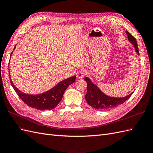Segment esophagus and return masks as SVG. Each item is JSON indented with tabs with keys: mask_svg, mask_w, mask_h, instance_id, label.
I'll use <instances>...</instances> for the list:
<instances>
[{
	"mask_svg": "<svg viewBox=\"0 0 153 153\" xmlns=\"http://www.w3.org/2000/svg\"><path fill=\"white\" fill-rule=\"evenodd\" d=\"M86 71H84V70H81V71L77 72V78H79V79H81V78L83 77L86 75Z\"/></svg>",
	"mask_w": 153,
	"mask_h": 153,
	"instance_id": "34e87169",
	"label": "esophagus"
}]
</instances>
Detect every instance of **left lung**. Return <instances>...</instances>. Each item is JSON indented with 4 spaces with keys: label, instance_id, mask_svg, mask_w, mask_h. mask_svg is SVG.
<instances>
[{
    "label": "left lung",
    "instance_id": "left-lung-1",
    "mask_svg": "<svg viewBox=\"0 0 153 153\" xmlns=\"http://www.w3.org/2000/svg\"><path fill=\"white\" fill-rule=\"evenodd\" d=\"M129 41L134 45L135 50L139 54L138 47L136 39L128 31H126ZM85 80L87 83V92L85 95V99L90 106L97 110H108L120 104H123L131 96L132 94L125 97L116 98L108 97L100 90L97 86L94 85L88 77H85Z\"/></svg>",
    "mask_w": 153,
    "mask_h": 153
}]
</instances>
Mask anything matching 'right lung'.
Wrapping results in <instances>:
<instances>
[{"instance_id": "add662e5", "label": "right lung", "mask_w": 153, "mask_h": 153, "mask_svg": "<svg viewBox=\"0 0 153 153\" xmlns=\"http://www.w3.org/2000/svg\"><path fill=\"white\" fill-rule=\"evenodd\" d=\"M15 47L14 49H15ZM12 53L13 52L11 53V56ZM10 79L13 88H14L16 93L27 106L33 108H36L39 110H47L54 108L62 101L64 91L69 85L72 84L76 81V76H72L59 82L54 88L45 93L39 95L25 94L22 92L13 83L11 77Z\"/></svg>"}]
</instances>
